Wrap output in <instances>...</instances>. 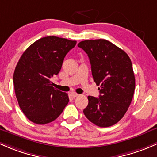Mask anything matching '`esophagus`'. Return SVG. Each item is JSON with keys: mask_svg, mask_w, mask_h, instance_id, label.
Masks as SVG:
<instances>
[{"mask_svg": "<svg viewBox=\"0 0 157 157\" xmlns=\"http://www.w3.org/2000/svg\"><path fill=\"white\" fill-rule=\"evenodd\" d=\"M71 95H72V98H76L78 94L77 93H75V92H72V93H71Z\"/></svg>", "mask_w": 157, "mask_h": 157, "instance_id": "esophagus-1", "label": "esophagus"}]
</instances>
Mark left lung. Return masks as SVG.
Here are the masks:
<instances>
[{
    "mask_svg": "<svg viewBox=\"0 0 157 157\" xmlns=\"http://www.w3.org/2000/svg\"><path fill=\"white\" fill-rule=\"evenodd\" d=\"M78 46L89 57L101 94L99 98L88 97L84 114L98 126H112L123 117L133 98L135 78L132 61L123 50L107 40H86Z\"/></svg>",
    "mask_w": 157,
    "mask_h": 157,
    "instance_id": "1",
    "label": "left lung"
}]
</instances>
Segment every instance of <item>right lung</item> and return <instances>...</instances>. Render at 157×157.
<instances>
[{"label": "right lung", "instance_id": "add662e5", "mask_svg": "<svg viewBox=\"0 0 157 157\" xmlns=\"http://www.w3.org/2000/svg\"><path fill=\"white\" fill-rule=\"evenodd\" d=\"M75 44L67 38L44 37L21 56L13 73L14 90L19 107L34 123L53 122L69 103L67 94L55 89L51 78L59 73L64 57Z\"/></svg>", "mask_w": 157, "mask_h": 157}]
</instances>
